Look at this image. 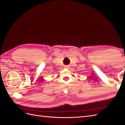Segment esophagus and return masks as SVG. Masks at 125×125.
I'll return each mask as SVG.
<instances>
[{
  "label": "esophagus",
  "mask_w": 125,
  "mask_h": 125,
  "mask_svg": "<svg viewBox=\"0 0 125 125\" xmlns=\"http://www.w3.org/2000/svg\"><path fill=\"white\" fill-rule=\"evenodd\" d=\"M69 67L68 66H66V68H68Z\"/></svg>",
  "instance_id": "1"
}]
</instances>
